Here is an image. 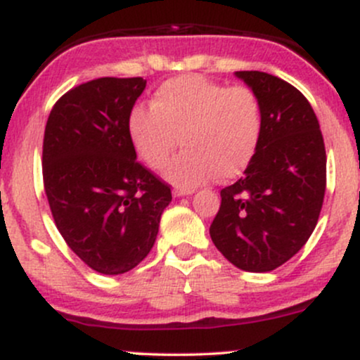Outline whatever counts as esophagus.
Here are the masks:
<instances>
[{
  "label": "esophagus",
  "mask_w": 360,
  "mask_h": 360,
  "mask_svg": "<svg viewBox=\"0 0 360 360\" xmlns=\"http://www.w3.org/2000/svg\"><path fill=\"white\" fill-rule=\"evenodd\" d=\"M193 193H194L193 189H183V188H174V191H172V194H174L176 198L189 196V194H193Z\"/></svg>",
  "instance_id": "obj_1"
}]
</instances>
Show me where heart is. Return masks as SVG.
Returning <instances> with one entry per match:
<instances>
[{"instance_id": "obj_1", "label": "heart", "mask_w": 360, "mask_h": 360, "mask_svg": "<svg viewBox=\"0 0 360 360\" xmlns=\"http://www.w3.org/2000/svg\"><path fill=\"white\" fill-rule=\"evenodd\" d=\"M150 108L128 115V137L140 159L162 169L177 146L184 150L169 164L166 177L193 189L214 177L232 179L249 166L257 148L262 111L245 86L218 84L201 76H181L155 89Z\"/></svg>"}]
</instances>
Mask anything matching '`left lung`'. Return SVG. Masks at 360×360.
Listing matches in <instances>:
<instances>
[{"instance_id":"left-lung-1","label":"left lung","mask_w":360,"mask_h":360,"mask_svg":"<svg viewBox=\"0 0 360 360\" xmlns=\"http://www.w3.org/2000/svg\"><path fill=\"white\" fill-rule=\"evenodd\" d=\"M257 94L262 128L243 177L221 189L210 235L223 257L247 272L283 266L315 230L326 186V154L315 111L289 82L238 71Z\"/></svg>"}]
</instances>
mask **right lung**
Returning <instances> with one entry per match:
<instances>
[{
  "instance_id": "add662e5",
  "label": "right lung",
  "mask_w": 360,
  "mask_h": 360,
  "mask_svg": "<svg viewBox=\"0 0 360 360\" xmlns=\"http://www.w3.org/2000/svg\"><path fill=\"white\" fill-rule=\"evenodd\" d=\"M143 77H100L53 105L44 135L49 206L65 243L106 276L139 266L154 247L171 188L137 162L128 115Z\"/></svg>"
}]
</instances>
